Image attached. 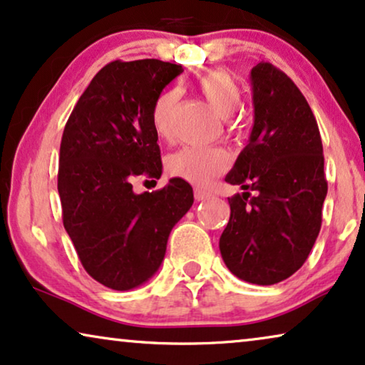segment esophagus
<instances>
[{"label": "esophagus", "instance_id": "esophagus-1", "mask_svg": "<svg viewBox=\"0 0 365 365\" xmlns=\"http://www.w3.org/2000/svg\"><path fill=\"white\" fill-rule=\"evenodd\" d=\"M209 196H211V192H209L207 189L194 187V197H196L197 201H204V199H207Z\"/></svg>", "mask_w": 365, "mask_h": 365}]
</instances>
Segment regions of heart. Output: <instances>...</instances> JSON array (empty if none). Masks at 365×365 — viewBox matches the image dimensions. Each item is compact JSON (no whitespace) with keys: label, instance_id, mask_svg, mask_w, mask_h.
<instances>
[{"label":"heart","instance_id":"obj_1","mask_svg":"<svg viewBox=\"0 0 365 365\" xmlns=\"http://www.w3.org/2000/svg\"><path fill=\"white\" fill-rule=\"evenodd\" d=\"M199 93L221 118H226L227 129L242 133L241 119L231 116L241 104V89L226 71H209L196 81ZM179 99L178 89H166L156 98L151 111V123L161 139L173 138V114ZM168 173L184 181L204 186L229 168V154L222 148H182L168 158Z\"/></svg>","mask_w":365,"mask_h":365}]
</instances>
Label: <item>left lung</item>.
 Masks as SVG:
<instances>
[{
	"label": "left lung",
	"instance_id": "obj_1",
	"mask_svg": "<svg viewBox=\"0 0 365 365\" xmlns=\"http://www.w3.org/2000/svg\"><path fill=\"white\" fill-rule=\"evenodd\" d=\"M251 86L254 126L226 176L244 192L227 197L231 217L219 249L234 276L271 286L306 262L327 181L317 121L292 79L262 61L251 69Z\"/></svg>",
	"mask_w": 365,
	"mask_h": 365
}]
</instances>
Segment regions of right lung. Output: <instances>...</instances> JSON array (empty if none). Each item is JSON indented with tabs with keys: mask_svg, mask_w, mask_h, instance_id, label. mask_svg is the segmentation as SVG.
Wrapping results in <instances>:
<instances>
[{
	"mask_svg": "<svg viewBox=\"0 0 365 365\" xmlns=\"http://www.w3.org/2000/svg\"><path fill=\"white\" fill-rule=\"evenodd\" d=\"M182 66L159 59L113 61L74 106L59 148L58 192L63 224L93 279L114 291L149 281L161 266L168 237L192 206L181 178L136 194L131 181L161 178L153 104Z\"/></svg>",
	"mask_w": 365,
	"mask_h": 365,
	"instance_id": "1",
	"label": "right lung"
}]
</instances>
